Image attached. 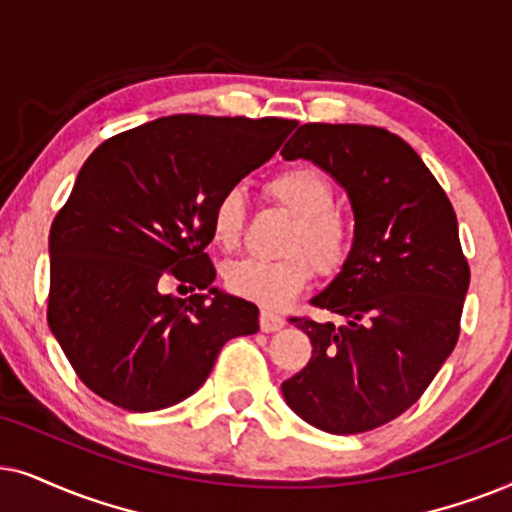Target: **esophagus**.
<instances>
[{"label": "esophagus", "instance_id": "esophagus-1", "mask_svg": "<svg viewBox=\"0 0 512 512\" xmlns=\"http://www.w3.org/2000/svg\"><path fill=\"white\" fill-rule=\"evenodd\" d=\"M283 325H285V318L281 316V313H274V311H267V309L260 313L262 332H276V330H281Z\"/></svg>", "mask_w": 512, "mask_h": 512}]
</instances>
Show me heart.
Segmentation results:
<instances>
[{"mask_svg": "<svg viewBox=\"0 0 512 512\" xmlns=\"http://www.w3.org/2000/svg\"><path fill=\"white\" fill-rule=\"evenodd\" d=\"M267 192L278 206L295 215L285 238L281 260H238L224 269L227 288L264 309H283L311 278V263L323 274L342 267L351 250V224L337 213V194L323 173L295 166L271 177ZM245 203L238 189H227L210 213V236L224 250L238 245L243 231Z\"/></svg>", "mask_w": 512, "mask_h": 512, "instance_id": "obj_1", "label": "heart"}]
</instances>
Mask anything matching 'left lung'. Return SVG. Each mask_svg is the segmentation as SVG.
<instances>
[{"mask_svg": "<svg viewBox=\"0 0 512 512\" xmlns=\"http://www.w3.org/2000/svg\"><path fill=\"white\" fill-rule=\"evenodd\" d=\"M281 154L323 168L356 220L342 271L311 299L346 323L290 318L313 353L283 381V398L320 431H372L417 403L459 339L470 269L454 208L421 156L384 128L304 124Z\"/></svg>", "mask_w": 512, "mask_h": 512, "instance_id": "left-lung-1", "label": "left lung"}]
</instances>
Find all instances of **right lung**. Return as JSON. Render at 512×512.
Here are the masks:
<instances>
[{
  "mask_svg": "<svg viewBox=\"0 0 512 512\" xmlns=\"http://www.w3.org/2000/svg\"><path fill=\"white\" fill-rule=\"evenodd\" d=\"M297 121L175 114L102 142L49 234V327L79 379L112 405L154 412L199 391L260 309L217 290L210 213L276 154ZM166 275L206 289L163 296Z\"/></svg>",
  "mask_w": 512,
  "mask_h": 512,
  "instance_id": "add662e5",
  "label": "right lung"
}]
</instances>
